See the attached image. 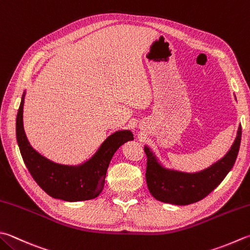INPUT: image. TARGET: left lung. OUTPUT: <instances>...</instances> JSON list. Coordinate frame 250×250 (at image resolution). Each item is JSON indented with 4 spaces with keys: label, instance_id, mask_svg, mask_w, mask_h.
<instances>
[{
    "label": "left lung",
    "instance_id": "1",
    "mask_svg": "<svg viewBox=\"0 0 250 250\" xmlns=\"http://www.w3.org/2000/svg\"><path fill=\"white\" fill-rule=\"evenodd\" d=\"M242 138V126L229 151L223 159L209 168L195 174L168 171L158 163L150 149L145 147L147 155L146 181L148 189L155 199L167 204L185 206L204 199L222 182L236 161Z\"/></svg>",
    "mask_w": 250,
    "mask_h": 250
}]
</instances>
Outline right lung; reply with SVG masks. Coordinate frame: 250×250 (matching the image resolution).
Returning a JSON list of instances; mask_svg holds the SVG:
<instances>
[{"instance_id": "obj_1", "label": "right lung", "mask_w": 250, "mask_h": 250, "mask_svg": "<svg viewBox=\"0 0 250 250\" xmlns=\"http://www.w3.org/2000/svg\"><path fill=\"white\" fill-rule=\"evenodd\" d=\"M23 97L16 119V138L21 154L36 183L49 196L66 201L93 199L104 187L107 167L113 154L126 141L134 139L129 130L111 135L90 161L82 167L60 166L49 161L32 149L22 127Z\"/></svg>"}]
</instances>
